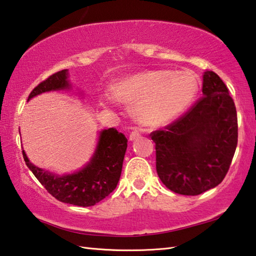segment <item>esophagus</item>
Instances as JSON below:
<instances>
[{
	"label": "esophagus",
	"instance_id": "34e87169",
	"mask_svg": "<svg viewBox=\"0 0 256 256\" xmlns=\"http://www.w3.org/2000/svg\"><path fill=\"white\" fill-rule=\"evenodd\" d=\"M141 136V133L138 131V130H134V131L131 132V134H130V140L131 141H134L136 140V138H138Z\"/></svg>",
	"mask_w": 256,
	"mask_h": 256
}]
</instances>
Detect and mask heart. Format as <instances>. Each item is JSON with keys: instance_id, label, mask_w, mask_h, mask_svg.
I'll return each mask as SVG.
<instances>
[{"instance_id": "heart-1", "label": "heart", "mask_w": 256, "mask_h": 256, "mask_svg": "<svg viewBox=\"0 0 256 256\" xmlns=\"http://www.w3.org/2000/svg\"><path fill=\"white\" fill-rule=\"evenodd\" d=\"M197 88L190 74L152 70L114 82L110 90L115 100L134 105L133 113L138 122L160 125L182 113L196 96Z\"/></svg>"}]
</instances>
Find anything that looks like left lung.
Here are the masks:
<instances>
[{"label": "left lung", "mask_w": 256, "mask_h": 256, "mask_svg": "<svg viewBox=\"0 0 256 256\" xmlns=\"http://www.w3.org/2000/svg\"><path fill=\"white\" fill-rule=\"evenodd\" d=\"M238 113L228 88L204 72L202 96L164 130L152 132L159 178L171 192L197 196L225 178L238 146Z\"/></svg>", "instance_id": "obj_1"}]
</instances>
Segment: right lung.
Returning <instances> with one entry per match:
<instances>
[{"instance_id": "right-lung-1", "label": "right lung", "mask_w": 256, "mask_h": 256, "mask_svg": "<svg viewBox=\"0 0 256 256\" xmlns=\"http://www.w3.org/2000/svg\"><path fill=\"white\" fill-rule=\"evenodd\" d=\"M70 87L68 70L64 69L34 87L28 100L46 92L69 90ZM126 148L128 138L123 133L114 128L103 130L100 133V140L90 161L77 172L64 176L50 174L32 164L24 150L22 154L28 168L51 196L62 202L90 207L103 200L116 188L122 172Z\"/></svg>"}]
</instances>
